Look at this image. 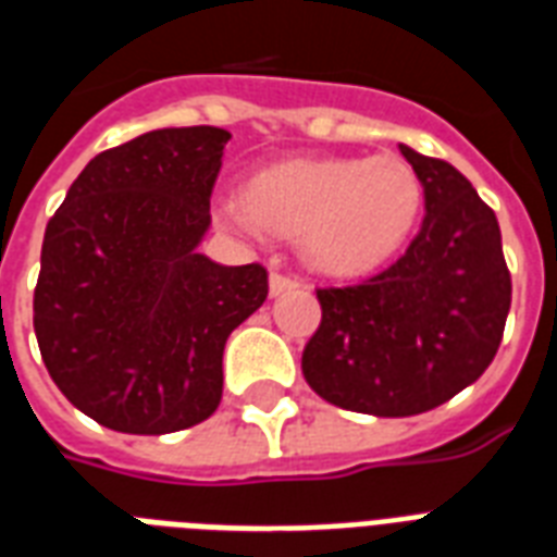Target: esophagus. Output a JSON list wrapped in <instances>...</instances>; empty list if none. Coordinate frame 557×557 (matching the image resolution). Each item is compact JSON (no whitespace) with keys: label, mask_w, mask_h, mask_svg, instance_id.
I'll return each mask as SVG.
<instances>
[{"label":"esophagus","mask_w":557,"mask_h":557,"mask_svg":"<svg viewBox=\"0 0 557 557\" xmlns=\"http://www.w3.org/2000/svg\"><path fill=\"white\" fill-rule=\"evenodd\" d=\"M300 283H297L295 277H288V274H280V271H271L269 277V292L271 297H280L283 292H292V288H297Z\"/></svg>","instance_id":"34e87169"}]
</instances>
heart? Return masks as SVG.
<instances>
[{
    "label": "heart",
    "mask_w": 557,
    "mask_h": 557,
    "mask_svg": "<svg viewBox=\"0 0 557 557\" xmlns=\"http://www.w3.org/2000/svg\"><path fill=\"white\" fill-rule=\"evenodd\" d=\"M422 199V178L398 156L292 159L260 170L245 196L219 199V216L248 234L304 236L314 269L356 277L401 251Z\"/></svg>",
    "instance_id": "obj_1"
}]
</instances>
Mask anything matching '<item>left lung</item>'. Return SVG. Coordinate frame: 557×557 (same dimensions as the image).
<instances>
[{"instance_id":"left-lung-1","label":"left lung","mask_w":557,"mask_h":557,"mask_svg":"<svg viewBox=\"0 0 557 557\" xmlns=\"http://www.w3.org/2000/svg\"><path fill=\"white\" fill-rule=\"evenodd\" d=\"M398 150L422 178V227L375 277L318 288L321 326L304 349L309 387L370 416L424 413L474 384L511 306L494 210L448 161Z\"/></svg>"}]
</instances>
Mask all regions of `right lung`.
<instances>
[{
  "mask_svg": "<svg viewBox=\"0 0 557 557\" xmlns=\"http://www.w3.org/2000/svg\"><path fill=\"white\" fill-rule=\"evenodd\" d=\"M231 141L170 126L100 152L48 219L34 332L81 413L121 433L185 431L222 398L227 335L269 297L262 265L199 253Z\"/></svg>",
  "mask_w": 557,
  "mask_h": 557,
  "instance_id": "add662e5",
  "label": "right lung"
}]
</instances>
